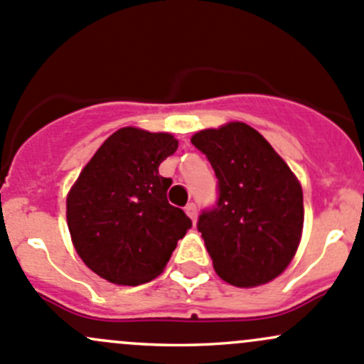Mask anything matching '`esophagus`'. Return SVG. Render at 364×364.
I'll list each match as a JSON object with an SVG mask.
<instances>
[{
  "instance_id": "1",
  "label": "esophagus",
  "mask_w": 364,
  "mask_h": 364,
  "mask_svg": "<svg viewBox=\"0 0 364 364\" xmlns=\"http://www.w3.org/2000/svg\"><path fill=\"white\" fill-rule=\"evenodd\" d=\"M186 213L187 215L191 217V220H196V217H198V207H196V203H193V201H191V203H187L186 205Z\"/></svg>"
}]
</instances>
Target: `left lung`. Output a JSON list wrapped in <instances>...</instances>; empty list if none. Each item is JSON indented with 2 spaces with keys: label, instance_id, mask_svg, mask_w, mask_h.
I'll return each mask as SVG.
<instances>
[{
  "label": "left lung",
  "instance_id": "left-lung-1",
  "mask_svg": "<svg viewBox=\"0 0 364 364\" xmlns=\"http://www.w3.org/2000/svg\"><path fill=\"white\" fill-rule=\"evenodd\" d=\"M191 144L217 177L215 205L198 217L217 275L238 287L269 282L287 268L301 238V186L272 145L243 122L200 131Z\"/></svg>",
  "mask_w": 364,
  "mask_h": 364
}]
</instances>
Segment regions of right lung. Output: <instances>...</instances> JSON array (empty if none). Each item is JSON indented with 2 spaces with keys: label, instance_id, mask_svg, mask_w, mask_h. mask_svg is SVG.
I'll return each instance as SVG.
<instances>
[{
  "label": "right lung",
  "instance_id": "right-lung-1",
  "mask_svg": "<svg viewBox=\"0 0 364 364\" xmlns=\"http://www.w3.org/2000/svg\"><path fill=\"white\" fill-rule=\"evenodd\" d=\"M178 141L168 133L122 127L98 149L66 200L77 254L105 280L140 286L156 279L191 224L168 203L171 178L159 164Z\"/></svg>",
  "mask_w": 364,
  "mask_h": 364
}]
</instances>
